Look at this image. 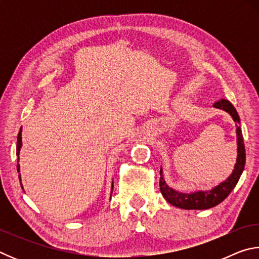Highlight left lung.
I'll use <instances>...</instances> for the list:
<instances>
[{
  "instance_id": "left-lung-1",
  "label": "left lung",
  "mask_w": 259,
  "mask_h": 259,
  "mask_svg": "<svg viewBox=\"0 0 259 259\" xmlns=\"http://www.w3.org/2000/svg\"><path fill=\"white\" fill-rule=\"evenodd\" d=\"M214 107L224 109L227 113L231 114L235 122H240L239 114L236 112L233 105H232L229 100L222 99L218 100L217 103L213 104ZM236 135H238V159H236V163L234 166L233 172L231 176L226 179L225 182L219 184L218 186L212 188L211 191H200L195 193H179L169 187L164 182V178L162 177V170H160V191L164 199L168 201L170 204L175 205V207L186 209V210H203L212 208L214 205L223 202L227 196L230 195L232 190L238 184L241 174H242L244 169L245 163V150H244V143L242 133H241V128L236 129Z\"/></svg>"
}]
</instances>
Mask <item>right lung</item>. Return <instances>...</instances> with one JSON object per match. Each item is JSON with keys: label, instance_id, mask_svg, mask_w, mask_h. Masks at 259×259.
Returning <instances> with one entry per match:
<instances>
[{"label": "right lung", "instance_id": "obj_1", "mask_svg": "<svg viewBox=\"0 0 259 259\" xmlns=\"http://www.w3.org/2000/svg\"><path fill=\"white\" fill-rule=\"evenodd\" d=\"M20 147H21V128H20V131L18 134V138H17V155H19V152H20ZM19 163H17V170H18L19 172ZM19 181H20V176H19ZM21 185V184H20ZM23 187V186H21ZM112 190H113V186H112Z\"/></svg>", "mask_w": 259, "mask_h": 259}]
</instances>
